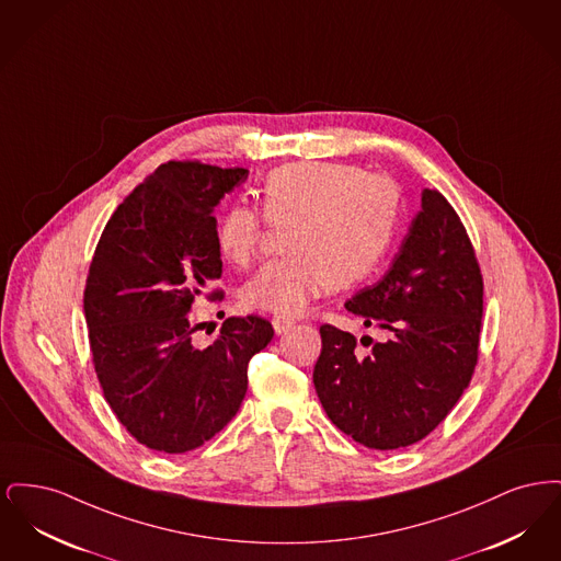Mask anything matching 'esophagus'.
<instances>
[{"label": "esophagus", "instance_id": "obj_1", "mask_svg": "<svg viewBox=\"0 0 561 561\" xmlns=\"http://www.w3.org/2000/svg\"><path fill=\"white\" fill-rule=\"evenodd\" d=\"M273 330H275V334H286L290 328L294 325V320L290 318H273Z\"/></svg>", "mask_w": 561, "mask_h": 561}]
</instances>
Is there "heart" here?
Returning a JSON list of instances; mask_svg holds the SVG:
<instances>
[{"label":"heart","mask_w":561,"mask_h":561,"mask_svg":"<svg viewBox=\"0 0 561 561\" xmlns=\"http://www.w3.org/2000/svg\"><path fill=\"white\" fill-rule=\"evenodd\" d=\"M263 213L273 225H288L290 256L259 268L241 288L248 309L298 316L330 286L348 288L368 279L382 263L398 222L396 185L362 168L336 161H298L268 172ZM265 218L236 204L216 229L220 256L248 267L259 254Z\"/></svg>","instance_id":"b5f03b06"}]
</instances>
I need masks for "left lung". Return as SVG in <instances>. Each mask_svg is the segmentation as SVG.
Here are the masks:
<instances>
[{"instance_id":"obj_1","label":"left lung","mask_w":561,"mask_h":561,"mask_svg":"<svg viewBox=\"0 0 561 561\" xmlns=\"http://www.w3.org/2000/svg\"><path fill=\"white\" fill-rule=\"evenodd\" d=\"M345 307L387 339L364 336L362 355L353 334L321 325L313 385L328 419L374 450L421 442L469 387L483 313L473 245L439 191H423L389 271Z\"/></svg>"}]
</instances>
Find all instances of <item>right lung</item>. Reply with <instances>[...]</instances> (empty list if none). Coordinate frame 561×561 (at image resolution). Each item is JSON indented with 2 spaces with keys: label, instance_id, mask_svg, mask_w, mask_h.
Returning <instances> with one entry per match:
<instances>
[{
  "label": "right lung",
  "instance_id": "add662e5",
  "mask_svg": "<svg viewBox=\"0 0 561 561\" xmlns=\"http://www.w3.org/2000/svg\"><path fill=\"white\" fill-rule=\"evenodd\" d=\"M245 179V168L161 163L117 206L92 256L83 316L94 370L119 423L156 453L213 439L245 398L248 362L273 339L267 320L248 316L222 321L210 347L191 341V305L222 275L214 208Z\"/></svg>",
  "mask_w": 561,
  "mask_h": 561
}]
</instances>
